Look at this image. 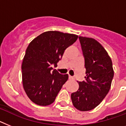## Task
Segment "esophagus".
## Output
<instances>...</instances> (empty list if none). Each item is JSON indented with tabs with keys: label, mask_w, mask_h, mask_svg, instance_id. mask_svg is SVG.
Wrapping results in <instances>:
<instances>
[{
	"label": "esophagus",
	"mask_w": 126,
	"mask_h": 126,
	"mask_svg": "<svg viewBox=\"0 0 126 126\" xmlns=\"http://www.w3.org/2000/svg\"><path fill=\"white\" fill-rule=\"evenodd\" d=\"M68 78H69V79H70V80H74V77H73L72 76H71V75H69V76H68Z\"/></svg>",
	"instance_id": "1"
}]
</instances>
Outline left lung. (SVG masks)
I'll return each instance as SVG.
<instances>
[{
	"instance_id": "left-lung-1",
	"label": "left lung",
	"mask_w": 126,
	"mask_h": 126,
	"mask_svg": "<svg viewBox=\"0 0 126 126\" xmlns=\"http://www.w3.org/2000/svg\"><path fill=\"white\" fill-rule=\"evenodd\" d=\"M85 61L86 80L78 82L77 91L71 94L72 103L80 111L96 108L109 93L113 79L112 62L100 43L93 38L79 37Z\"/></svg>"
}]
</instances>
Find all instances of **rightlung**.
Wrapping results in <instances>:
<instances>
[{"label":"right lung","mask_w":126,"mask_h":126,"mask_svg":"<svg viewBox=\"0 0 126 126\" xmlns=\"http://www.w3.org/2000/svg\"><path fill=\"white\" fill-rule=\"evenodd\" d=\"M78 35L58 31H48L37 36L29 44L23 60L22 81L24 90L32 102L40 106L49 105L63 84L68 74L52 71L64 51L74 43Z\"/></svg>","instance_id":"right-lung-1"}]
</instances>
